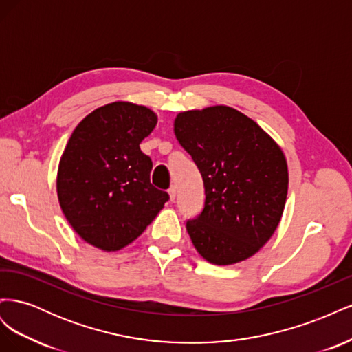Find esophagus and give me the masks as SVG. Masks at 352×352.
<instances>
[{
    "label": "esophagus",
    "instance_id": "esophagus-1",
    "mask_svg": "<svg viewBox=\"0 0 352 352\" xmlns=\"http://www.w3.org/2000/svg\"><path fill=\"white\" fill-rule=\"evenodd\" d=\"M168 197H170V201H175V198H176V186L175 185L168 188Z\"/></svg>",
    "mask_w": 352,
    "mask_h": 352
}]
</instances>
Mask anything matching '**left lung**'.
Instances as JSON below:
<instances>
[{"mask_svg": "<svg viewBox=\"0 0 352 352\" xmlns=\"http://www.w3.org/2000/svg\"><path fill=\"white\" fill-rule=\"evenodd\" d=\"M175 135L204 182V208L186 221L194 247L217 265L250 258L283 214L289 179L280 146L226 105L179 113Z\"/></svg>", "mask_w": 352, "mask_h": 352, "instance_id": "1", "label": "left lung"}]
</instances>
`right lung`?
Segmentation results:
<instances>
[{"instance_id":"right-lung-1","label":"right lung","mask_w":352,"mask_h":352,"mask_svg":"<svg viewBox=\"0 0 352 352\" xmlns=\"http://www.w3.org/2000/svg\"><path fill=\"white\" fill-rule=\"evenodd\" d=\"M155 124L144 105L107 104L76 126L60 158V207L74 232L102 251L133 242L168 201L151 185L153 162L140 148Z\"/></svg>"}]
</instances>
